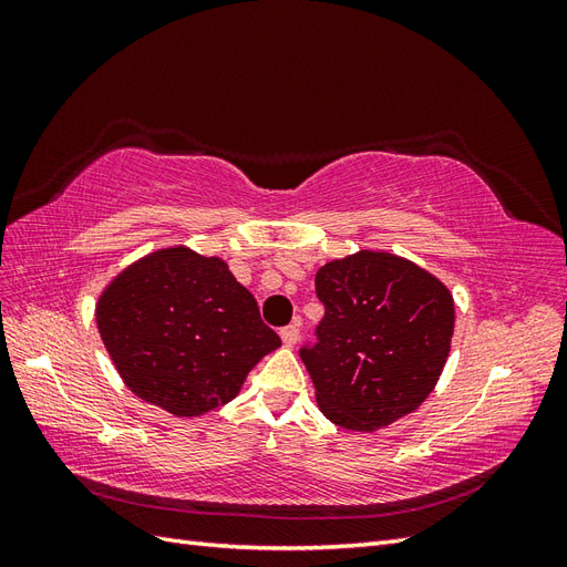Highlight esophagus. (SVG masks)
I'll return each instance as SVG.
<instances>
[{
	"instance_id": "obj_1",
	"label": "esophagus",
	"mask_w": 567,
	"mask_h": 567,
	"mask_svg": "<svg viewBox=\"0 0 567 567\" xmlns=\"http://www.w3.org/2000/svg\"><path fill=\"white\" fill-rule=\"evenodd\" d=\"M281 340H284V346H286V348H293L296 342L300 340V329H298V323L284 326V329H281Z\"/></svg>"
}]
</instances>
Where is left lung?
Here are the masks:
<instances>
[{"label": "left lung", "instance_id": "obj_1", "mask_svg": "<svg viewBox=\"0 0 567 567\" xmlns=\"http://www.w3.org/2000/svg\"><path fill=\"white\" fill-rule=\"evenodd\" d=\"M323 317L300 348L321 414L346 431L390 425L433 392L450 357L452 293L390 252L362 250L317 271Z\"/></svg>", "mask_w": 567, "mask_h": 567}]
</instances>
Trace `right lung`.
I'll return each instance as SVG.
<instances>
[{"label":"right lung","mask_w":567,"mask_h":567,"mask_svg":"<svg viewBox=\"0 0 567 567\" xmlns=\"http://www.w3.org/2000/svg\"><path fill=\"white\" fill-rule=\"evenodd\" d=\"M96 323L125 385L175 416L231 402L281 346L227 262L182 246L120 271L99 298Z\"/></svg>","instance_id":"right-lung-1"}]
</instances>
